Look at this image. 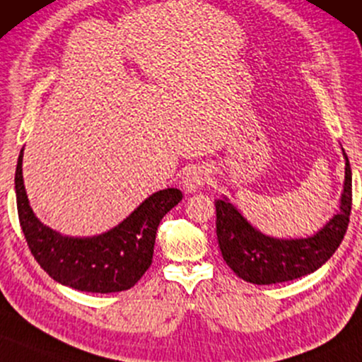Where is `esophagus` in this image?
Listing matches in <instances>:
<instances>
[{"label":"esophagus","instance_id":"34e87169","mask_svg":"<svg viewBox=\"0 0 362 362\" xmlns=\"http://www.w3.org/2000/svg\"><path fill=\"white\" fill-rule=\"evenodd\" d=\"M208 180V172L200 165H188L182 174V188L187 193L197 192L198 188L203 187Z\"/></svg>","mask_w":362,"mask_h":362}]
</instances>
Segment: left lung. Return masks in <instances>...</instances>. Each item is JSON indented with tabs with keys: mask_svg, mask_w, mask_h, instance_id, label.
Wrapping results in <instances>:
<instances>
[{
	"mask_svg": "<svg viewBox=\"0 0 362 362\" xmlns=\"http://www.w3.org/2000/svg\"><path fill=\"white\" fill-rule=\"evenodd\" d=\"M344 157V187L339 210L313 236L279 239L256 230L228 198L216 200V236L223 259L243 281L269 285L312 274L333 256L348 230L353 177Z\"/></svg>",
	"mask_w": 362,
	"mask_h": 362,
	"instance_id": "1",
	"label": "left lung"
}]
</instances>
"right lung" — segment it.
<instances>
[{
  "mask_svg": "<svg viewBox=\"0 0 362 362\" xmlns=\"http://www.w3.org/2000/svg\"><path fill=\"white\" fill-rule=\"evenodd\" d=\"M23 152L14 175L18 215L24 238L39 266L55 282L81 292L111 293L131 288L151 267L157 226L182 200L165 188L147 197L118 226L96 236H65L35 216L23 180Z\"/></svg>",
  "mask_w": 362,
  "mask_h": 362,
  "instance_id": "obj_1",
  "label": "right lung"
}]
</instances>
